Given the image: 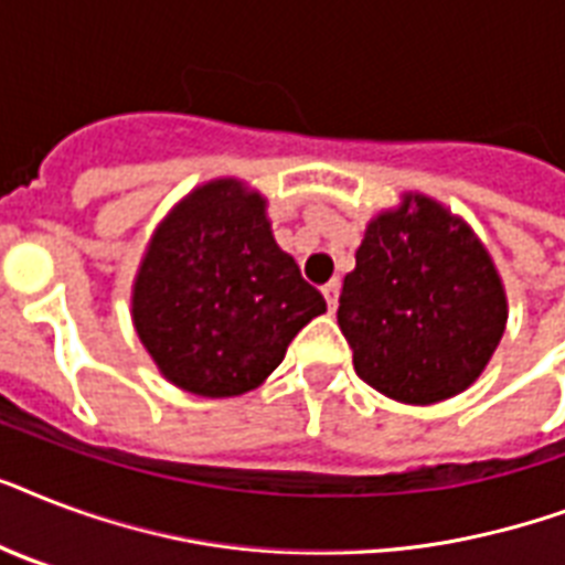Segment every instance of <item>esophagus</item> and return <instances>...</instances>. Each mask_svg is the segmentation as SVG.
I'll return each instance as SVG.
<instances>
[{
	"label": "esophagus",
	"instance_id": "obj_1",
	"mask_svg": "<svg viewBox=\"0 0 565 565\" xmlns=\"http://www.w3.org/2000/svg\"><path fill=\"white\" fill-rule=\"evenodd\" d=\"M322 296L328 301V310H337V301H340V278H331V281L322 287Z\"/></svg>",
	"mask_w": 565,
	"mask_h": 565
}]
</instances>
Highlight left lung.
Returning a JSON list of instances; mask_svg holds the SVG:
<instances>
[{
  "mask_svg": "<svg viewBox=\"0 0 565 565\" xmlns=\"http://www.w3.org/2000/svg\"><path fill=\"white\" fill-rule=\"evenodd\" d=\"M337 322L366 384L395 402L434 404L463 393L490 363L508 296L460 216L404 193L395 211L366 225Z\"/></svg>",
  "mask_w": 565,
  "mask_h": 565,
  "instance_id": "1",
  "label": "left lung"
}]
</instances>
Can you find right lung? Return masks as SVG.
Here are the masks:
<instances>
[{"instance_id":"add662e5","label":"right lung","mask_w":565,"mask_h":565,"mask_svg":"<svg viewBox=\"0 0 565 565\" xmlns=\"http://www.w3.org/2000/svg\"><path fill=\"white\" fill-rule=\"evenodd\" d=\"M326 299L278 248L266 199L220 179L181 199L131 290L140 343L167 381L204 398L255 390Z\"/></svg>"}]
</instances>
